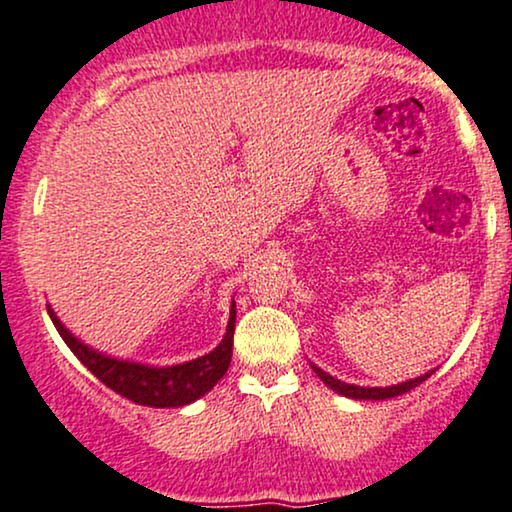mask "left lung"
Instances as JSON below:
<instances>
[{"label": "left lung", "mask_w": 512, "mask_h": 512, "mask_svg": "<svg viewBox=\"0 0 512 512\" xmlns=\"http://www.w3.org/2000/svg\"><path fill=\"white\" fill-rule=\"evenodd\" d=\"M313 370H315V375H318L320 380L327 384V387L337 391V394L349 396V399H363V401L394 399V396H401V394H406V391L418 387V384L425 382L427 377H430L432 372H434V370H430V372H425V375L415 377V380H408V382H401V384H391V387H356V384H346L342 380H337V377L327 375V372H323L320 368H315V365H313Z\"/></svg>", "instance_id": "obj_1"}]
</instances>
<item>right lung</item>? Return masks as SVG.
I'll list each match as a JSON object with an SVG mask.
<instances>
[{
  "label": "right lung",
  "instance_id": "add662e5",
  "mask_svg": "<svg viewBox=\"0 0 512 512\" xmlns=\"http://www.w3.org/2000/svg\"><path fill=\"white\" fill-rule=\"evenodd\" d=\"M49 318L56 330H59L61 339L68 344L78 361L92 372L97 380H102L106 387H111L116 394L125 396L132 403L151 408H180L187 403L201 399L208 394L220 377L230 368L232 358V337H235V301L230 308V323H227V332L216 349L206 356L194 358V361L168 365V368H154V365L130 363L121 361V358H111L106 353H99L82 344L78 337H73L56 313L47 306Z\"/></svg>",
  "mask_w": 512,
  "mask_h": 512
}]
</instances>
